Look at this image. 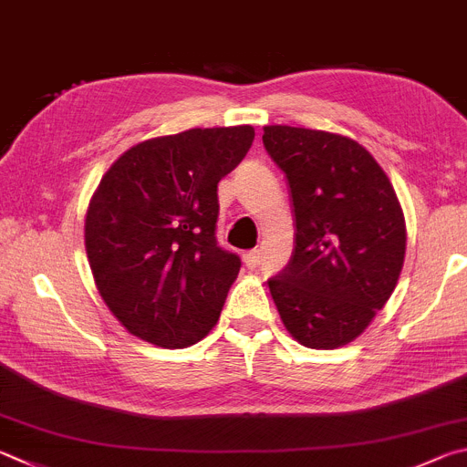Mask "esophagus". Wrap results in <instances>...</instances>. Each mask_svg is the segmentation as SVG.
<instances>
[{"mask_svg": "<svg viewBox=\"0 0 467 467\" xmlns=\"http://www.w3.org/2000/svg\"><path fill=\"white\" fill-rule=\"evenodd\" d=\"M243 259H244V265L247 267H257L259 265V259H261V251L259 249H251V251H247L243 255Z\"/></svg>", "mask_w": 467, "mask_h": 467, "instance_id": "34e87169", "label": "esophagus"}]
</instances>
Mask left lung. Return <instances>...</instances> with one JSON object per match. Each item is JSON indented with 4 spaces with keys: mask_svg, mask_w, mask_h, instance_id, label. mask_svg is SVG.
I'll list each match as a JSON object with an SVG mask.
<instances>
[{
    "mask_svg": "<svg viewBox=\"0 0 467 467\" xmlns=\"http://www.w3.org/2000/svg\"><path fill=\"white\" fill-rule=\"evenodd\" d=\"M263 145L290 185L296 223L287 265L269 277L284 327L304 347L351 343L400 277L406 224L378 161L341 134L265 126Z\"/></svg>",
    "mask_w": 467,
    "mask_h": 467,
    "instance_id": "8db88e82",
    "label": "left lung"
}]
</instances>
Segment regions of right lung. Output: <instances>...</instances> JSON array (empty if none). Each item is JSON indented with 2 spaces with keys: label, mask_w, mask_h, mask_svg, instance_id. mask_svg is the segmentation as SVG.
Listing matches in <instances>:
<instances>
[{
  "label": "right lung",
  "mask_w": 467,
  "mask_h": 467,
  "mask_svg": "<svg viewBox=\"0 0 467 467\" xmlns=\"http://www.w3.org/2000/svg\"><path fill=\"white\" fill-rule=\"evenodd\" d=\"M253 139L247 124L150 139L101 177L86 251L101 298L134 337L183 349L216 325L241 269L216 241L218 182Z\"/></svg>",
  "instance_id": "1"
}]
</instances>
